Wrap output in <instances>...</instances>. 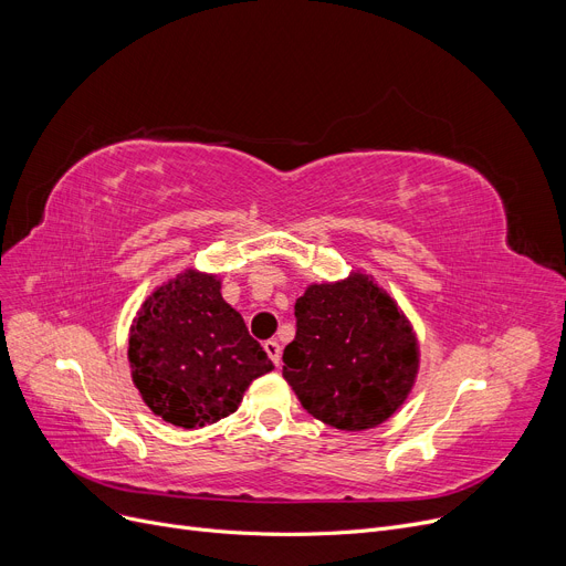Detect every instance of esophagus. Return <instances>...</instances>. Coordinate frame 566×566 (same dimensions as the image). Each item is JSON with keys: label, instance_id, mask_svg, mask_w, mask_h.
<instances>
[{"label": "esophagus", "instance_id": "34e87169", "mask_svg": "<svg viewBox=\"0 0 566 566\" xmlns=\"http://www.w3.org/2000/svg\"><path fill=\"white\" fill-rule=\"evenodd\" d=\"M264 353L269 355V359L274 361V366L281 364V345L276 340H266L264 343Z\"/></svg>", "mask_w": 566, "mask_h": 566}]
</instances>
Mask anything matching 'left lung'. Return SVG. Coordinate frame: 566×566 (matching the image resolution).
<instances>
[{
    "label": "left lung",
    "mask_w": 566,
    "mask_h": 566,
    "mask_svg": "<svg viewBox=\"0 0 566 566\" xmlns=\"http://www.w3.org/2000/svg\"><path fill=\"white\" fill-rule=\"evenodd\" d=\"M283 378L315 419L340 430L387 421L412 391L419 345L408 317L366 274L313 283L294 304Z\"/></svg>",
    "instance_id": "left-lung-1"
}]
</instances>
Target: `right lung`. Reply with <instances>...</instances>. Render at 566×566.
<instances>
[{"mask_svg":"<svg viewBox=\"0 0 566 566\" xmlns=\"http://www.w3.org/2000/svg\"><path fill=\"white\" fill-rule=\"evenodd\" d=\"M133 385L147 408L181 428L232 415L249 385L274 368L213 274L186 269L145 300L128 338Z\"/></svg>","mask_w":566,"mask_h":566,"instance_id":"obj_1","label":"right lung"}]
</instances>
